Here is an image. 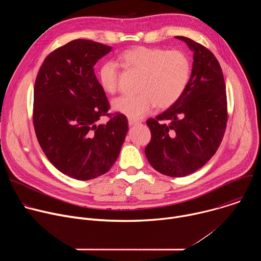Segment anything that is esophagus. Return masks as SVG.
Here are the masks:
<instances>
[{
  "label": "esophagus",
  "instance_id": "esophagus-1",
  "mask_svg": "<svg viewBox=\"0 0 261 261\" xmlns=\"http://www.w3.org/2000/svg\"><path fill=\"white\" fill-rule=\"evenodd\" d=\"M128 123H129V126H130V127H132V126H135V125H138V124H139V122H137V121H135V120H131V119H129Z\"/></svg>",
  "mask_w": 261,
  "mask_h": 261
}]
</instances>
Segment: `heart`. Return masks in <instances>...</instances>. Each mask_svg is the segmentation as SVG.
<instances>
[{
    "mask_svg": "<svg viewBox=\"0 0 261 261\" xmlns=\"http://www.w3.org/2000/svg\"><path fill=\"white\" fill-rule=\"evenodd\" d=\"M123 66L139 74L136 95H123L113 101V109L131 120H140L157 105L172 106L187 88L191 75L189 57L180 50L135 46L119 57ZM120 71L114 61L104 62L98 71L101 88L114 94L119 87Z\"/></svg>",
    "mask_w": 261,
    "mask_h": 261,
    "instance_id": "heart-1",
    "label": "heart"
}]
</instances>
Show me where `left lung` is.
I'll return each instance as SVG.
<instances>
[{"label":"left lung","instance_id":"obj_1","mask_svg":"<svg viewBox=\"0 0 261 261\" xmlns=\"http://www.w3.org/2000/svg\"><path fill=\"white\" fill-rule=\"evenodd\" d=\"M175 38L193 53L190 81L172 106L146 121L152 138L144 153L154 169L180 177L202 167L217 152L226 129L227 100L216 57L187 37Z\"/></svg>","mask_w":261,"mask_h":261}]
</instances>
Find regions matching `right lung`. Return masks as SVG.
I'll use <instances>...</instances> for the list:
<instances>
[{"label": "right lung", "instance_id": "1", "mask_svg": "<svg viewBox=\"0 0 261 261\" xmlns=\"http://www.w3.org/2000/svg\"><path fill=\"white\" fill-rule=\"evenodd\" d=\"M111 47L76 39L44 60L34 88L33 122L37 139L50 163L64 174L89 180L117 161L128 132L127 118L107 114L109 103L94 66Z\"/></svg>", "mask_w": 261, "mask_h": 261}]
</instances>
